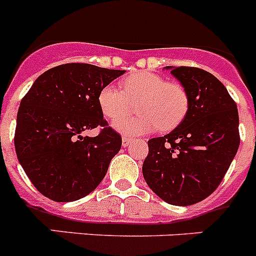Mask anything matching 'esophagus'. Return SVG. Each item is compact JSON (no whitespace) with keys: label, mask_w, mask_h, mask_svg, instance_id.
Instances as JSON below:
<instances>
[{"label":"esophagus","mask_w":256,"mask_h":256,"mask_svg":"<svg viewBox=\"0 0 256 256\" xmlns=\"http://www.w3.org/2000/svg\"><path fill=\"white\" fill-rule=\"evenodd\" d=\"M130 142H132V138H130V137H123V138H122V144H123V148H126Z\"/></svg>","instance_id":"34e87169"}]
</instances>
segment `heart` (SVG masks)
<instances>
[{
	"mask_svg": "<svg viewBox=\"0 0 256 256\" xmlns=\"http://www.w3.org/2000/svg\"><path fill=\"white\" fill-rule=\"evenodd\" d=\"M118 86L106 84L98 94V105L106 118L115 120L130 114L136 104L138 114L115 122L118 132L138 136L160 130H170L184 119L190 97L180 83L168 82L151 72H138L126 76Z\"/></svg>",
	"mask_w": 256,
	"mask_h": 256,
	"instance_id": "obj_1",
	"label": "heart"
}]
</instances>
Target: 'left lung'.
Segmentation results:
<instances>
[{"label":"left lung","mask_w":256,"mask_h":256,"mask_svg":"<svg viewBox=\"0 0 256 256\" xmlns=\"http://www.w3.org/2000/svg\"><path fill=\"white\" fill-rule=\"evenodd\" d=\"M186 88L188 112L164 137L148 141L146 183L172 205L196 204L216 191L240 144L238 112L227 88L209 72L166 66Z\"/></svg>","instance_id":"obj_1"}]
</instances>
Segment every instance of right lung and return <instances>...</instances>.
Instances as JSON below:
<instances>
[{
  "label": "right lung",
  "instance_id": "add662e5",
  "mask_svg": "<svg viewBox=\"0 0 256 256\" xmlns=\"http://www.w3.org/2000/svg\"><path fill=\"white\" fill-rule=\"evenodd\" d=\"M126 70L83 62L58 65L40 74L22 97L16 118L15 150L36 188L58 202L94 191L122 148L98 105V94ZM102 126L96 138L83 136Z\"/></svg>",
  "mask_w": 256,
  "mask_h": 256
}]
</instances>
